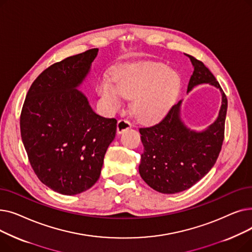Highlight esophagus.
<instances>
[{"label": "esophagus", "instance_id": "34e87169", "mask_svg": "<svg viewBox=\"0 0 252 252\" xmlns=\"http://www.w3.org/2000/svg\"><path fill=\"white\" fill-rule=\"evenodd\" d=\"M131 127V124L127 121V119H119L117 123V133L122 134L124 131L127 130L128 128Z\"/></svg>", "mask_w": 252, "mask_h": 252}]
</instances>
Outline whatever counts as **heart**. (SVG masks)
<instances>
[{"mask_svg": "<svg viewBox=\"0 0 252 252\" xmlns=\"http://www.w3.org/2000/svg\"><path fill=\"white\" fill-rule=\"evenodd\" d=\"M115 88L102 81L99 92L112 109L122 105V96L133 98L131 107L135 114L145 122L161 117L175 102L180 77L174 70L160 63H138L119 67L113 73Z\"/></svg>", "mask_w": 252, "mask_h": 252, "instance_id": "heart-1", "label": "heart"}]
</instances>
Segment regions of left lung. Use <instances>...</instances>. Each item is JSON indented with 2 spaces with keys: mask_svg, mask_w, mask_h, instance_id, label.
I'll list each match as a JSON object with an SVG mask.
<instances>
[{
  "mask_svg": "<svg viewBox=\"0 0 252 252\" xmlns=\"http://www.w3.org/2000/svg\"><path fill=\"white\" fill-rule=\"evenodd\" d=\"M187 56L194 66L187 92L201 84L215 86L221 93V106L217 121L202 131L192 130L182 122V101L160 122L139 128L144 146L140 176L152 189L163 194L182 192L200 181L215 165L224 137L227 97L206 66L195 57Z\"/></svg>",
  "mask_w": 252,
  "mask_h": 252,
  "instance_id": "left-lung-1",
  "label": "left lung"
}]
</instances>
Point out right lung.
<instances>
[{
	"label": "right lung",
	"instance_id": "add662e5",
	"mask_svg": "<svg viewBox=\"0 0 252 252\" xmlns=\"http://www.w3.org/2000/svg\"><path fill=\"white\" fill-rule=\"evenodd\" d=\"M97 54L91 49L51 65L31 86L21 110V138L34 174L63 195L98 181L116 134V119L95 113L76 89Z\"/></svg>",
	"mask_w": 252,
	"mask_h": 252
}]
</instances>
